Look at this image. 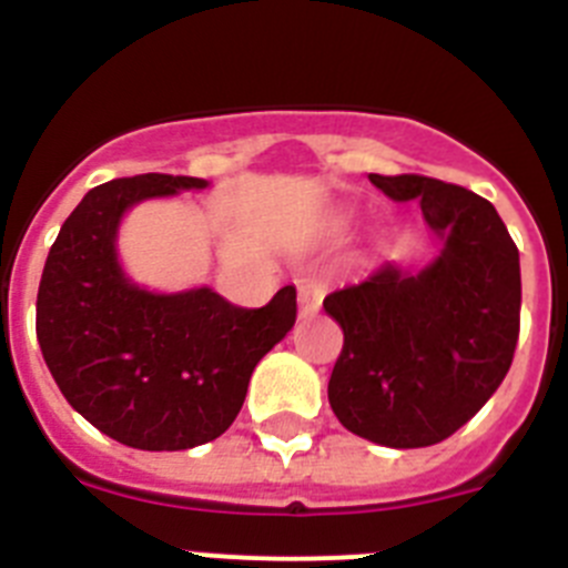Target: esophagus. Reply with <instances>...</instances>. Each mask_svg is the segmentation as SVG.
<instances>
[{"label":"esophagus","instance_id":"1","mask_svg":"<svg viewBox=\"0 0 568 568\" xmlns=\"http://www.w3.org/2000/svg\"><path fill=\"white\" fill-rule=\"evenodd\" d=\"M324 281L321 278H304L298 284V315H315L321 310V301H324Z\"/></svg>","mask_w":568,"mask_h":568}]
</instances>
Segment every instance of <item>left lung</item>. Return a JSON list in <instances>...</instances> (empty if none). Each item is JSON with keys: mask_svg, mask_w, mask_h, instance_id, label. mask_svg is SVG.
I'll list each match as a JSON object with an SVG mask.
<instances>
[{"mask_svg": "<svg viewBox=\"0 0 568 568\" xmlns=\"http://www.w3.org/2000/svg\"><path fill=\"white\" fill-rule=\"evenodd\" d=\"M369 182L395 202L418 199L444 241L433 264H381L324 298L344 329L329 406L353 435L393 449L458 433L509 373L520 333V255L498 210L429 175Z\"/></svg>", "mask_w": 568, "mask_h": 568, "instance_id": "left-lung-1", "label": "left lung"}]
</instances>
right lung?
I'll return each mask as SVG.
<instances>
[{
  "instance_id": "obj_1",
  "label": "right lung",
  "mask_w": 568,
  "mask_h": 568,
  "mask_svg": "<svg viewBox=\"0 0 568 568\" xmlns=\"http://www.w3.org/2000/svg\"><path fill=\"white\" fill-rule=\"evenodd\" d=\"M207 187L144 173L90 190L59 230L37 295V338L68 404L133 449L179 453L215 440L239 415L255 364L295 324V287L235 307L210 287L150 293L115 255L119 222L155 195Z\"/></svg>"
}]
</instances>
